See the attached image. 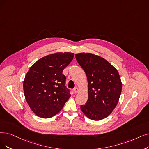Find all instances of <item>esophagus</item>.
<instances>
[{
  "instance_id": "esophagus-1",
  "label": "esophagus",
  "mask_w": 149,
  "mask_h": 149,
  "mask_svg": "<svg viewBox=\"0 0 149 149\" xmlns=\"http://www.w3.org/2000/svg\"><path fill=\"white\" fill-rule=\"evenodd\" d=\"M74 92L75 93H78V92H79V89H78V88H77V87L74 88Z\"/></svg>"
}]
</instances>
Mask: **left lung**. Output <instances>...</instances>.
Here are the masks:
<instances>
[{"label": "left lung", "instance_id": "1", "mask_svg": "<svg viewBox=\"0 0 149 149\" xmlns=\"http://www.w3.org/2000/svg\"><path fill=\"white\" fill-rule=\"evenodd\" d=\"M75 56L88 81V100L81 109L89 119L102 120L111 114L119 100L122 88L119 73L97 55L81 52Z\"/></svg>", "mask_w": 149, "mask_h": 149}]
</instances>
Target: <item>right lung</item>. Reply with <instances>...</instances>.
<instances>
[{"label":"right lung","mask_w":149,"mask_h":149,"mask_svg":"<svg viewBox=\"0 0 149 149\" xmlns=\"http://www.w3.org/2000/svg\"><path fill=\"white\" fill-rule=\"evenodd\" d=\"M71 52H56L38 60L23 81L24 93L30 108L41 118H50L61 111L71 97L65 86L63 70L73 59Z\"/></svg>","instance_id":"add662e5"}]
</instances>
